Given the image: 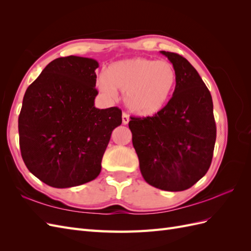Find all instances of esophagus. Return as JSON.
<instances>
[{
  "instance_id": "34e87169",
  "label": "esophagus",
  "mask_w": 251,
  "mask_h": 251,
  "mask_svg": "<svg viewBox=\"0 0 251 251\" xmlns=\"http://www.w3.org/2000/svg\"><path fill=\"white\" fill-rule=\"evenodd\" d=\"M128 121H130V118H128V115L126 113H123V124L124 125H127Z\"/></svg>"
}]
</instances>
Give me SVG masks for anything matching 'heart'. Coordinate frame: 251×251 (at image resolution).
<instances>
[{"instance_id": "obj_1", "label": "heart", "mask_w": 251, "mask_h": 251, "mask_svg": "<svg viewBox=\"0 0 251 251\" xmlns=\"http://www.w3.org/2000/svg\"><path fill=\"white\" fill-rule=\"evenodd\" d=\"M177 85V72L168 60L134 57L109 66L96 80V87L111 100L117 90L124 92L126 109L139 117L162 112L172 100Z\"/></svg>"}]
</instances>
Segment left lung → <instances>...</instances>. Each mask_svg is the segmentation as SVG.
<instances>
[{"instance_id": "obj_1", "label": "left lung", "mask_w": 251, "mask_h": 251, "mask_svg": "<svg viewBox=\"0 0 251 251\" xmlns=\"http://www.w3.org/2000/svg\"><path fill=\"white\" fill-rule=\"evenodd\" d=\"M177 72L172 100L153 117H132L128 127L143 179L162 191L181 192L207 173L216 142L210 92L177 53L160 51Z\"/></svg>"}]
</instances>
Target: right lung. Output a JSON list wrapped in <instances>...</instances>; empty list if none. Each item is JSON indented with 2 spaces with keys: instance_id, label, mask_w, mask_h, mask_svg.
Wrapping results in <instances>:
<instances>
[{
  "instance_id": "obj_1",
  "label": "right lung",
  "mask_w": 251,
  "mask_h": 251,
  "mask_svg": "<svg viewBox=\"0 0 251 251\" xmlns=\"http://www.w3.org/2000/svg\"><path fill=\"white\" fill-rule=\"evenodd\" d=\"M100 66L70 55L49 63L30 85L19 116L22 158L29 172L56 188L94 180L121 111L94 105Z\"/></svg>"
}]
</instances>
